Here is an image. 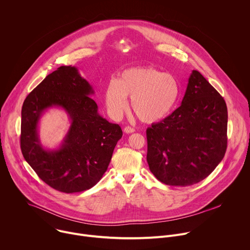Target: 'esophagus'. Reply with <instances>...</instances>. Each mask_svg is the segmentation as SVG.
<instances>
[{
  "label": "esophagus",
  "instance_id": "esophagus-1",
  "mask_svg": "<svg viewBox=\"0 0 250 250\" xmlns=\"http://www.w3.org/2000/svg\"><path fill=\"white\" fill-rule=\"evenodd\" d=\"M124 131H125V133H132V132H134V128L131 127V126H125V127L124 128Z\"/></svg>",
  "mask_w": 250,
  "mask_h": 250
}]
</instances>
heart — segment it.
I'll list each match as a JSON object with an SVG mask.
<instances>
[{"label":"heart","instance_id":"b5f03b06","mask_svg":"<svg viewBox=\"0 0 250 250\" xmlns=\"http://www.w3.org/2000/svg\"><path fill=\"white\" fill-rule=\"evenodd\" d=\"M181 85L175 76L153 67H133L125 70L118 80H111L104 90V102L110 115L119 119L131 99V109L147 124L170 116L179 103Z\"/></svg>","mask_w":250,"mask_h":250}]
</instances>
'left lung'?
<instances>
[{"mask_svg": "<svg viewBox=\"0 0 250 250\" xmlns=\"http://www.w3.org/2000/svg\"><path fill=\"white\" fill-rule=\"evenodd\" d=\"M227 131L224 98L199 71L193 70L182 104L146 129L150 171L170 186L204 180L226 154Z\"/></svg>", "mask_w": 250, "mask_h": 250, "instance_id": "left-lung-1", "label": "left lung"}]
</instances>
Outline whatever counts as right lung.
I'll list each match as a JSON object with an SVG mask.
<instances>
[{
	"label": "right lung",
	"mask_w": 250,
	"mask_h": 250,
	"mask_svg": "<svg viewBox=\"0 0 250 250\" xmlns=\"http://www.w3.org/2000/svg\"><path fill=\"white\" fill-rule=\"evenodd\" d=\"M91 85L74 66H61L33 89L21 108V149L41 179L63 193H78L95 186L108 169L123 130L98 114L89 96ZM51 106L64 108L71 125L58 150L45 151L37 133L43 112Z\"/></svg>",
	"instance_id": "add662e5"
}]
</instances>
